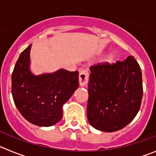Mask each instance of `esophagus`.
I'll use <instances>...</instances> for the list:
<instances>
[{
  "label": "esophagus",
  "instance_id": "obj_1",
  "mask_svg": "<svg viewBox=\"0 0 156 156\" xmlns=\"http://www.w3.org/2000/svg\"><path fill=\"white\" fill-rule=\"evenodd\" d=\"M88 80H89V74L87 70L83 69L80 73L79 75V83L81 87H83L87 84Z\"/></svg>",
  "mask_w": 156,
  "mask_h": 156
}]
</instances>
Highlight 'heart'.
Returning a JSON list of instances; mask_svg holds the SVG:
<instances>
[{
  "instance_id": "heart-1",
  "label": "heart",
  "mask_w": 156,
  "mask_h": 156,
  "mask_svg": "<svg viewBox=\"0 0 156 156\" xmlns=\"http://www.w3.org/2000/svg\"><path fill=\"white\" fill-rule=\"evenodd\" d=\"M112 58V56H109V57H108V59H109V60H111Z\"/></svg>"
}]
</instances>
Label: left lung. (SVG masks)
<instances>
[{
  "instance_id": "1",
  "label": "left lung",
  "mask_w": 156,
  "mask_h": 156,
  "mask_svg": "<svg viewBox=\"0 0 156 156\" xmlns=\"http://www.w3.org/2000/svg\"><path fill=\"white\" fill-rule=\"evenodd\" d=\"M87 119L95 129L115 132L131 122L140 109L142 74L134 57L90 67Z\"/></svg>"
}]
</instances>
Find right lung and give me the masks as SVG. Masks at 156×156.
I'll return each mask as SVG.
<instances>
[{"instance_id": "right-lung-1", "label": "right lung", "mask_w": 156, "mask_h": 156, "mask_svg": "<svg viewBox=\"0 0 156 156\" xmlns=\"http://www.w3.org/2000/svg\"><path fill=\"white\" fill-rule=\"evenodd\" d=\"M31 44L19 55L12 75L14 102L25 119L51 126L62 118V106L79 87L78 71L58 69L36 76L30 69Z\"/></svg>"}]
</instances>
